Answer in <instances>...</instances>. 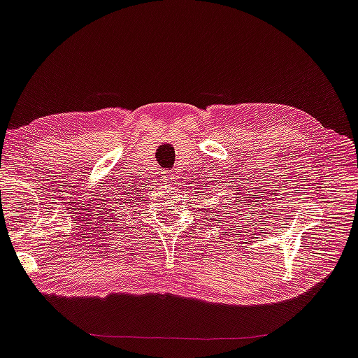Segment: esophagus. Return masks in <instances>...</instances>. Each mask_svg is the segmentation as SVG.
Segmentation results:
<instances>
[{
	"label": "esophagus",
	"mask_w": 358,
	"mask_h": 358,
	"mask_svg": "<svg viewBox=\"0 0 358 358\" xmlns=\"http://www.w3.org/2000/svg\"><path fill=\"white\" fill-rule=\"evenodd\" d=\"M161 178H163L164 181H166V183H171V173L169 172H163V175H161Z\"/></svg>",
	"instance_id": "34e87169"
}]
</instances>
